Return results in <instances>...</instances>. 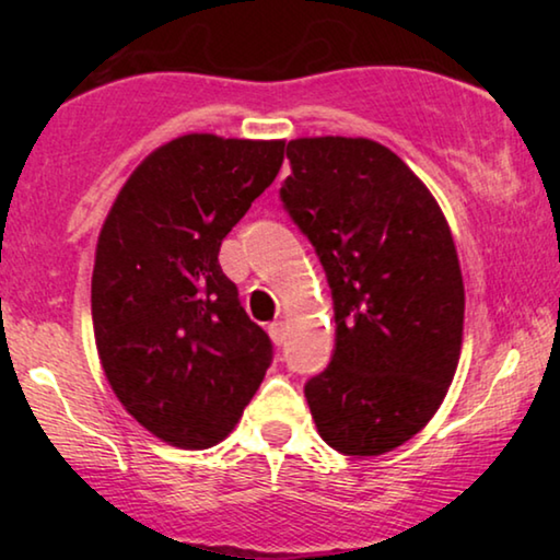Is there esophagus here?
Segmentation results:
<instances>
[{
	"mask_svg": "<svg viewBox=\"0 0 560 560\" xmlns=\"http://www.w3.org/2000/svg\"><path fill=\"white\" fill-rule=\"evenodd\" d=\"M267 331H270V339H272V343H285V324H282V320H275V324H270V328H267Z\"/></svg>",
	"mask_w": 560,
	"mask_h": 560,
	"instance_id": "obj_1",
	"label": "esophagus"
}]
</instances>
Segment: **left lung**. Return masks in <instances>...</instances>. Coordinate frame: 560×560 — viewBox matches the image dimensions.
I'll use <instances>...</instances> for the list:
<instances>
[{
  "instance_id": "1",
  "label": "left lung",
  "mask_w": 560,
  "mask_h": 560,
  "mask_svg": "<svg viewBox=\"0 0 560 560\" xmlns=\"http://www.w3.org/2000/svg\"><path fill=\"white\" fill-rule=\"evenodd\" d=\"M282 203L308 236L334 298L331 364L305 385L328 446L387 454L441 408L464 341V278L425 183L366 137L288 142Z\"/></svg>"
}]
</instances>
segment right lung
<instances>
[{"instance_id": "1", "label": "right lung", "mask_w": 560, "mask_h": 560, "mask_svg": "<svg viewBox=\"0 0 560 560\" xmlns=\"http://www.w3.org/2000/svg\"><path fill=\"white\" fill-rule=\"evenodd\" d=\"M282 158L285 140L175 137L135 167L98 232L91 318L102 370L167 446L224 441L270 366L272 343L221 272L219 247Z\"/></svg>"}]
</instances>
